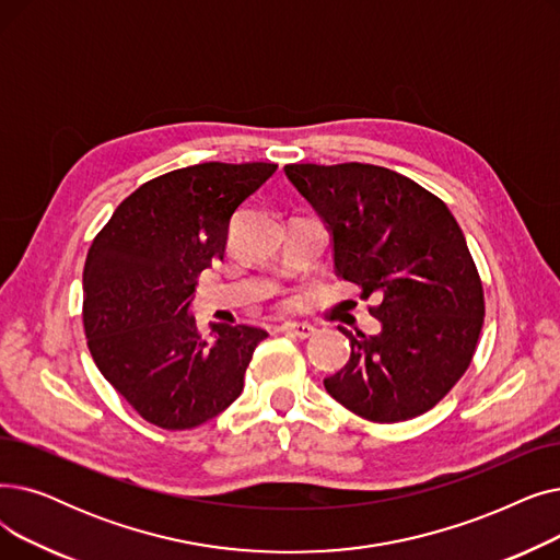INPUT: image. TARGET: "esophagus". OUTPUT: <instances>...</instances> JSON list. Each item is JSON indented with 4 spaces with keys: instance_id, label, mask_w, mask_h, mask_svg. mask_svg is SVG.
I'll return each instance as SVG.
<instances>
[{
    "instance_id": "esophagus-1",
    "label": "esophagus",
    "mask_w": 560,
    "mask_h": 560,
    "mask_svg": "<svg viewBox=\"0 0 560 560\" xmlns=\"http://www.w3.org/2000/svg\"><path fill=\"white\" fill-rule=\"evenodd\" d=\"M282 332L284 335H289V337H299V339H310L314 332H316V328L314 326H310V324H299V322H289V324H284L282 326Z\"/></svg>"
}]
</instances>
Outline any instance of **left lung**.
<instances>
[{
  "mask_svg": "<svg viewBox=\"0 0 560 560\" xmlns=\"http://www.w3.org/2000/svg\"><path fill=\"white\" fill-rule=\"evenodd\" d=\"M284 175L324 221L337 278L381 303L378 335L339 328L351 358L328 394L378 423L431 410L467 371L483 328V284L448 207L371 164H289Z\"/></svg>",
  "mask_w": 560,
  "mask_h": 560,
  "instance_id": "8db88e82",
  "label": "left lung"
}]
</instances>
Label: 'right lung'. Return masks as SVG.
<instances>
[{"mask_svg": "<svg viewBox=\"0 0 560 560\" xmlns=\"http://www.w3.org/2000/svg\"><path fill=\"white\" fill-rule=\"evenodd\" d=\"M276 164L207 162L154 177L114 211L84 264L91 355L145 421L186 431L214 419L244 389L269 332L214 324L198 332V276L223 259L232 217Z\"/></svg>", "mask_w": 560, "mask_h": 560, "instance_id": "right-lung-1", "label": "right lung"}]
</instances>
